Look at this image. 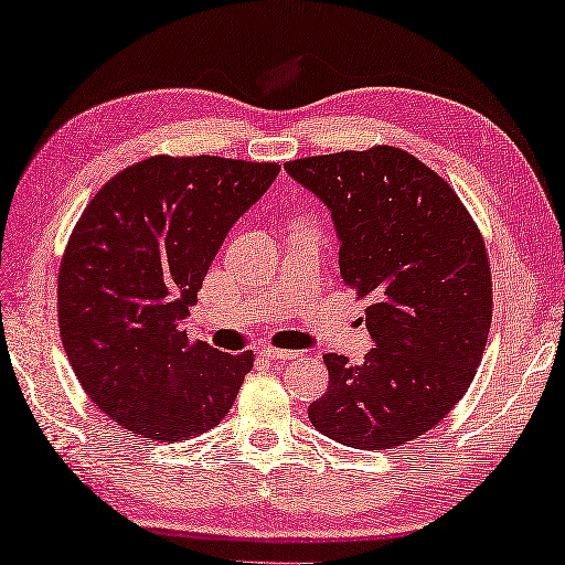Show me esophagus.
<instances>
[{
	"instance_id": "obj_1",
	"label": "esophagus",
	"mask_w": 565,
	"mask_h": 565,
	"mask_svg": "<svg viewBox=\"0 0 565 565\" xmlns=\"http://www.w3.org/2000/svg\"><path fill=\"white\" fill-rule=\"evenodd\" d=\"M260 354H263V358H267V360H277V362H290V360H298L300 358V352L277 350V348H270V344H267V348H263Z\"/></svg>"
}]
</instances>
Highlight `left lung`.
Listing matches in <instances>:
<instances>
[{
    "label": "left lung",
    "mask_w": 565,
    "mask_h": 565,
    "mask_svg": "<svg viewBox=\"0 0 565 565\" xmlns=\"http://www.w3.org/2000/svg\"><path fill=\"white\" fill-rule=\"evenodd\" d=\"M330 207L344 285L367 298L364 364L324 354L312 427L354 449H394L447 417L477 374L491 328V267L454 188L394 146L285 163Z\"/></svg>",
    "instance_id": "left-lung-1"
}]
</instances>
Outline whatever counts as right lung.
Listing matches in <instances>:
<instances>
[{"label": "right lung", "mask_w": 565, "mask_h": 565, "mask_svg": "<svg viewBox=\"0 0 565 565\" xmlns=\"http://www.w3.org/2000/svg\"><path fill=\"white\" fill-rule=\"evenodd\" d=\"M277 173V163L151 156L84 207L58 267V332L84 392L124 429L183 441L231 412L253 350L191 342L183 320L227 231Z\"/></svg>", "instance_id": "obj_1"}]
</instances>
